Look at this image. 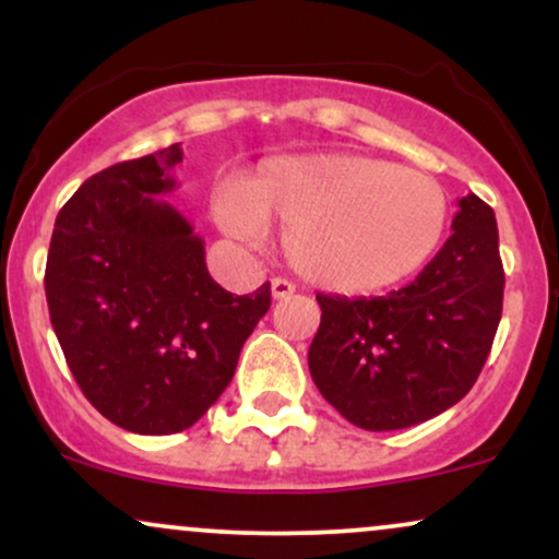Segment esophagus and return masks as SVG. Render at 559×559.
Returning a JSON list of instances; mask_svg holds the SVG:
<instances>
[{
  "instance_id": "esophagus-1",
  "label": "esophagus",
  "mask_w": 559,
  "mask_h": 559,
  "mask_svg": "<svg viewBox=\"0 0 559 559\" xmlns=\"http://www.w3.org/2000/svg\"><path fill=\"white\" fill-rule=\"evenodd\" d=\"M294 292H297V286H294L292 281H286V278H273L271 281L273 299H286V297H292Z\"/></svg>"
}]
</instances>
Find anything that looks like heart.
<instances>
[{
    "mask_svg": "<svg viewBox=\"0 0 559 559\" xmlns=\"http://www.w3.org/2000/svg\"><path fill=\"white\" fill-rule=\"evenodd\" d=\"M447 194L428 173L362 155L278 157L215 197L221 226L258 236L278 226L301 278L370 294L413 275L439 247Z\"/></svg>",
    "mask_w": 559,
    "mask_h": 559,
    "instance_id": "heart-1",
    "label": "heart"
}]
</instances>
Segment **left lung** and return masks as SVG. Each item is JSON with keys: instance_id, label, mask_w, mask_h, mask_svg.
Returning <instances> with one entry per match:
<instances>
[{"instance_id": "obj_1", "label": "left lung", "mask_w": 559, "mask_h": 559, "mask_svg": "<svg viewBox=\"0 0 559 559\" xmlns=\"http://www.w3.org/2000/svg\"><path fill=\"white\" fill-rule=\"evenodd\" d=\"M457 207L454 234L413 284L370 299L318 294L310 376L365 431L436 418L473 389L489 357L504 294L497 217L476 194Z\"/></svg>"}]
</instances>
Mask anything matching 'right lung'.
<instances>
[{"label":"right lung","mask_w":559,"mask_h":559,"mask_svg":"<svg viewBox=\"0 0 559 559\" xmlns=\"http://www.w3.org/2000/svg\"><path fill=\"white\" fill-rule=\"evenodd\" d=\"M178 144L96 173L68 199L49 243V318L86 400L131 433H178L226 391L271 284L234 297L191 223L159 202Z\"/></svg>","instance_id":"add662e5"}]
</instances>
